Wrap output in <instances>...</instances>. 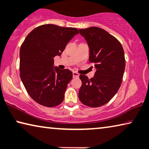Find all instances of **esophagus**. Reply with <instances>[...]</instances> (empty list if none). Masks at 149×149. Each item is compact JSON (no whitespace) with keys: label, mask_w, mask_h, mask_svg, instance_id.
<instances>
[{"label":"esophagus","mask_w":149,"mask_h":149,"mask_svg":"<svg viewBox=\"0 0 149 149\" xmlns=\"http://www.w3.org/2000/svg\"><path fill=\"white\" fill-rule=\"evenodd\" d=\"M79 76V74H78V73H77L75 72H73V77H78Z\"/></svg>","instance_id":"esophagus-1"}]
</instances>
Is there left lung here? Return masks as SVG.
Listing matches in <instances>:
<instances>
[{
  "label": "left lung",
  "mask_w": 149,
  "mask_h": 149,
  "mask_svg": "<svg viewBox=\"0 0 149 149\" xmlns=\"http://www.w3.org/2000/svg\"><path fill=\"white\" fill-rule=\"evenodd\" d=\"M79 31L88 44L89 62L96 69L90 79L79 75L82 85L79 99L84 105L98 107L111 100L121 86L125 68L124 50L121 43L102 28L90 27Z\"/></svg>",
  "instance_id": "1"
}]
</instances>
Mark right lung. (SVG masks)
<instances>
[{
    "label": "right lung",
    "instance_id": "add662e5",
    "mask_svg": "<svg viewBox=\"0 0 149 149\" xmlns=\"http://www.w3.org/2000/svg\"><path fill=\"white\" fill-rule=\"evenodd\" d=\"M75 28L44 24L26 37L20 49V76L29 95L48 107L60 105L64 98L73 74L54 66V58L60 56L75 35Z\"/></svg>",
    "mask_w": 149,
    "mask_h": 149
}]
</instances>
